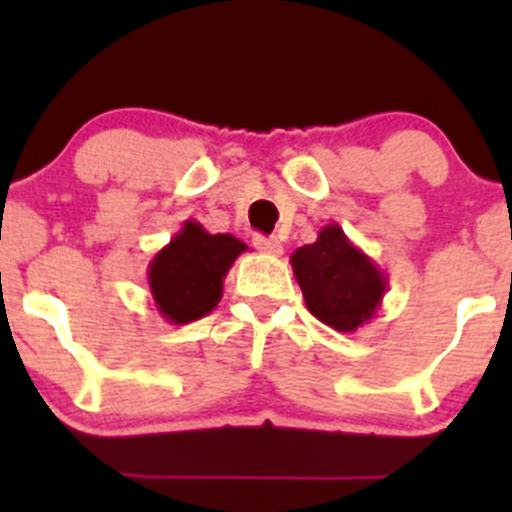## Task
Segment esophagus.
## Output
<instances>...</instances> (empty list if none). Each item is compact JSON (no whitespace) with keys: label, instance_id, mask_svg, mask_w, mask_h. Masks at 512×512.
Segmentation results:
<instances>
[{"label":"esophagus","instance_id":"obj_1","mask_svg":"<svg viewBox=\"0 0 512 512\" xmlns=\"http://www.w3.org/2000/svg\"><path fill=\"white\" fill-rule=\"evenodd\" d=\"M255 247L260 252H267V255H282V242L277 237H265V235H255L252 237Z\"/></svg>","mask_w":512,"mask_h":512}]
</instances>
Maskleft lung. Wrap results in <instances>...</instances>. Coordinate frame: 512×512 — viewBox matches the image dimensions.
Segmentation results:
<instances>
[{
	"label": "left lung",
	"mask_w": 512,
	"mask_h": 512,
	"mask_svg": "<svg viewBox=\"0 0 512 512\" xmlns=\"http://www.w3.org/2000/svg\"><path fill=\"white\" fill-rule=\"evenodd\" d=\"M307 309L327 327L354 334L379 312L389 277L337 223L324 225L312 245L289 257Z\"/></svg>",
	"instance_id": "left-lung-1"
}]
</instances>
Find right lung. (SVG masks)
I'll use <instances>...</instances> for the list:
<instances>
[{"label":"right lung","mask_w":512,"mask_h":512,"mask_svg":"<svg viewBox=\"0 0 512 512\" xmlns=\"http://www.w3.org/2000/svg\"><path fill=\"white\" fill-rule=\"evenodd\" d=\"M247 245L230 232L210 235L188 220L148 265V287L160 317L170 324H190L218 307L223 280Z\"/></svg>","instance_id":"1"}]
</instances>
